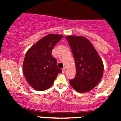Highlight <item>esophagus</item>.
<instances>
[{"mask_svg":"<svg viewBox=\"0 0 121 121\" xmlns=\"http://www.w3.org/2000/svg\"><path fill=\"white\" fill-rule=\"evenodd\" d=\"M65 70H66V69H65V68L64 67L63 69H62V72H63V73H64L65 72Z\"/></svg>","mask_w":121,"mask_h":121,"instance_id":"34e87169","label":"esophagus"}]
</instances>
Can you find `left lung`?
<instances>
[{
  "mask_svg": "<svg viewBox=\"0 0 121 121\" xmlns=\"http://www.w3.org/2000/svg\"><path fill=\"white\" fill-rule=\"evenodd\" d=\"M75 59L77 74L69 84L78 92H86L95 87L103 75L104 64L90 40L82 36H68Z\"/></svg>",
  "mask_w": 121,
  "mask_h": 121,
  "instance_id": "obj_1",
  "label": "left lung"
}]
</instances>
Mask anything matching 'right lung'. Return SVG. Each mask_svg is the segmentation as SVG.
<instances>
[{"label":"right lung","mask_w":121,"mask_h":121,"mask_svg":"<svg viewBox=\"0 0 121 121\" xmlns=\"http://www.w3.org/2000/svg\"><path fill=\"white\" fill-rule=\"evenodd\" d=\"M63 35L50 34L39 40L25 55L23 64L24 77L37 91L47 90L53 85L57 75L62 72L52 54L55 45Z\"/></svg>","instance_id":"1"}]
</instances>
